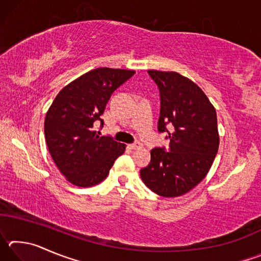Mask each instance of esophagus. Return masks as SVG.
<instances>
[{"instance_id":"esophagus-1","label":"esophagus","mask_w":261,"mask_h":261,"mask_svg":"<svg viewBox=\"0 0 261 261\" xmlns=\"http://www.w3.org/2000/svg\"><path fill=\"white\" fill-rule=\"evenodd\" d=\"M129 147L132 148V149H138V148L143 147V145H141V144L139 143V141H136V143H134V144H130Z\"/></svg>"}]
</instances>
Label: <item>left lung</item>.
I'll return each mask as SVG.
<instances>
[{
	"label": "left lung",
	"mask_w": 261,
	"mask_h": 261,
	"mask_svg": "<svg viewBox=\"0 0 261 261\" xmlns=\"http://www.w3.org/2000/svg\"><path fill=\"white\" fill-rule=\"evenodd\" d=\"M160 92L158 131L169 147L151 151V162L140 170L145 185L159 196L189 192L208 173L219 149L218 118L208 98L189 78L174 71L148 70Z\"/></svg>",
	"instance_id": "obj_1"
}]
</instances>
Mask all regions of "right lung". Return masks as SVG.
Masks as SVG:
<instances>
[{
	"label": "right lung",
	"instance_id": "1",
	"mask_svg": "<svg viewBox=\"0 0 261 261\" xmlns=\"http://www.w3.org/2000/svg\"><path fill=\"white\" fill-rule=\"evenodd\" d=\"M135 74L134 70L98 68L62 90L45 118V137L55 165L70 183L93 187L107 177L125 145L110 136H99L110 96Z\"/></svg>",
	"mask_w": 261,
	"mask_h": 261
}]
</instances>
